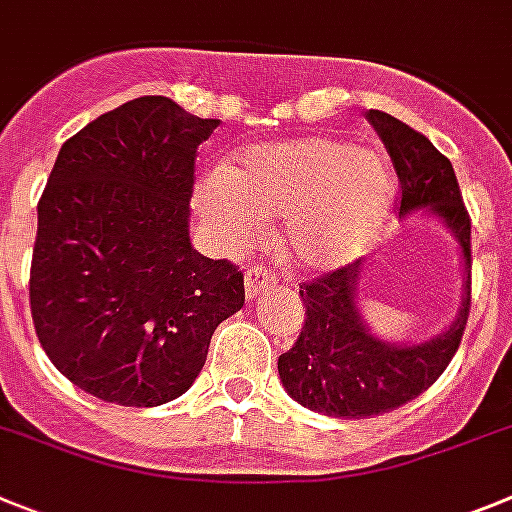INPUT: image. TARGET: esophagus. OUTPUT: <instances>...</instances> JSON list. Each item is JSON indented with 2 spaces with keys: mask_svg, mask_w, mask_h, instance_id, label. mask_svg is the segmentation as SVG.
I'll return each instance as SVG.
<instances>
[{
  "mask_svg": "<svg viewBox=\"0 0 512 512\" xmlns=\"http://www.w3.org/2000/svg\"><path fill=\"white\" fill-rule=\"evenodd\" d=\"M276 287V276H271L266 269H259V266H251L246 271V297L248 302L259 297V294L269 292V289Z\"/></svg>",
  "mask_w": 512,
  "mask_h": 512,
  "instance_id": "esophagus-1",
  "label": "esophagus"
}]
</instances>
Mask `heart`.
<instances>
[{
    "label": "heart",
    "mask_w": 512,
    "mask_h": 512,
    "mask_svg": "<svg viewBox=\"0 0 512 512\" xmlns=\"http://www.w3.org/2000/svg\"><path fill=\"white\" fill-rule=\"evenodd\" d=\"M391 205L388 159L330 137L253 144L231 170L208 172L195 185V208L225 246H248L264 220H281L279 246L299 271L358 259Z\"/></svg>",
    "instance_id": "heart-1"
}]
</instances>
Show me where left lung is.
Wrapping results in <instances>:
<instances>
[{"label":"left lung","instance_id":"8db88e82","mask_svg":"<svg viewBox=\"0 0 512 512\" xmlns=\"http://www.w3.org/2000/svg\"><path fill=\"white\" fill-rule=\"evenodd\" d=\"M368 121L391 152L401 180V218L424 213L454 238L462 264V304L452 322L426 340H386L360 312L365 261L299 287L307 317L294 348L279 355L281 386L299 406L335 419H368L398 409L437 381L462 340L470 317V215L452 162L439 149L383 111Z\"/></svg>","mask_w":512,"mask_h":512}]
</instances>
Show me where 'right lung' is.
<instances>
[{
	"instance_id": "1",
	"label": "right lung",
	"mask_w": 512,
	"mask_h": 512,
	"mask_svg": "<svg viewBox=\"0 0 512 512\" xmlns=\"http://www.w3.org/2000/svg\"><path fill=\"white\" fill-rule=\"evenodd\" d=\"M218 124L142 96L60 147L37 205L32 322L55 368L101 401H175L243 307L241 271L190 243L195 159Z\"/></svg>"
}]
</instances>
